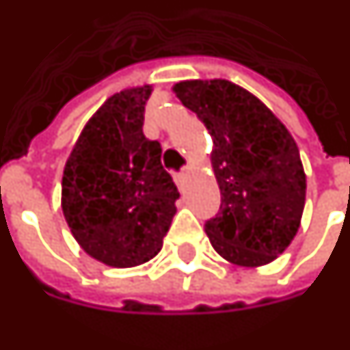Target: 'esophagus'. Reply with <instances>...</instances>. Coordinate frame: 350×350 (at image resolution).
I'll list each match as a JSON object with an SVG mask.
<instances>
[{
	"mask_svg": "<svg viewBox=\"0 0 350 350\" xmlns=\"http://www.w3.org/2000/svg\"><path fill=\"white\" fill-rule=\"evenodd\" d=\"M185 172H187V168H185L183 172H180V174H176V176H174L176 185H178L180 189H183V180H185Z\"/></svg>",
	"mask_w": 350,
	"mask_h": 350,
	"instance_id": "34e87169",
	"label": "esophagus"
}]
</instances>
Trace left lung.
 <instances>
[{
	"instance_id": "obj_1",
	"label": "left lung",
	"mask_w": 350,
	"mask_h": 350,
	"mask_svg": "<svg viewBox=\"0 0 350 350\" xmlns=\"http://www.w3.org/2000/svg\"><path fill=\"white\" fill-rule=\"evenodd\" d=\"M182 104L212 136L221 204L204 231L243 267L271 263L290 246L305 206V172L292 134L261 100L226 79L176 83Z\"/></svg>"
}]
</instances>
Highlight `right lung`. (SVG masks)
<instances>
[{"label":"right lung","mask_w":350,"mask_h":350,"mask_svg":"<svg viewBox=\"0 0 350 350\" xmlns=\"http://www.w3.org/2000/svg\"><path fill=\"white\" fill-rule=\"evenodd\" d=\"M151 85L104 102L73 146L62 176V212L83 250L109 267L155 258L180 197L161 165V144L144 136Z\"/></svg>","instance_id":"obj_1"}]
</instances>
